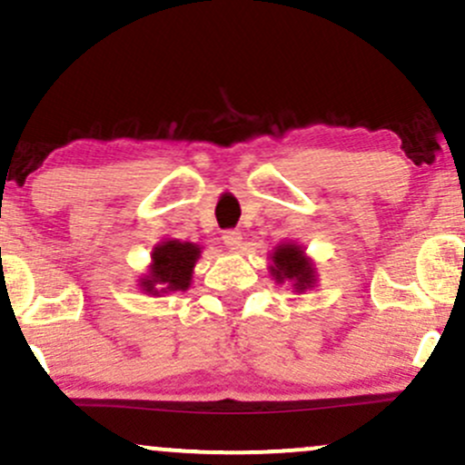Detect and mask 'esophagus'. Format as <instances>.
Segmentation results:
<instances>
[{"instance_id":"1","label":"esophagus","mask_w":465,"mask_h":465,"mask_svg":"<svg viewBox=\"0 0 465 465\" xmlns=\"http://www.w3.org/2000/svg\"><path fill=\"white\" fill-rule=\"evenodd\" d=\"M223 242H225L227 249L238 251L240 244H242V233L233 232V229H232V232H225V236H223Z\"/></svg>"}]
</instances>
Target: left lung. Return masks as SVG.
<instances>
[{"mask_svg":"<svg viewBox=\"0 0 465 465\" xmlns=\"http://www.w3.org/2000/svg\"><path fill=\"white\" fill-rule=\"evenodd\" d=\"M268 272L277 283H288L296 294H305L318 283L314 260L305 253L303 244L299 242L277 244L271 253Z\"/></svg>","mask_w":465,"mask_h":465,"instance_id":"left-lung-1","label":"left lung"}]
</instances>
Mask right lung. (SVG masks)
I'll return each instance as SVG.
<instances>
[{"mask_svg": "<svg viewBox=\"0 0 465 465\" xmlns=\"http://www.w3.org/2000/svg\"><path fill=\"white\" fill-rule=\"evenodd\" d=\"M199 257V244L164 238L151 249V264L147 266V272L138 277V288L149 296L186 292L193 283L194 264Z\"/></svg>", "mask_w": 465, "mask_h": 465, "instance_id": "obj_1", "label": "right lung"}]
</instances>
